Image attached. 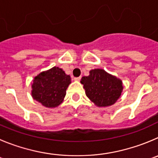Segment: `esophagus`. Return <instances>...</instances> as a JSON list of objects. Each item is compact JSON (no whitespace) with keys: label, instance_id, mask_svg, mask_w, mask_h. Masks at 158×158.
<instances>
[{"label":"esophagus","instance_id":"obj_1","mask_svg":"<svg viewBox=\"0 0 158 158\" xmlns=\"http://www.w3.org/2000/svg\"><path fill=\"white\" fill-rule=\"evenodd\" d=\"M74 79L76 81H79L81 79V76H79V77H76V78H74Z\"/></svg>","mask_w":158,"mask_h":158}]
</instances>
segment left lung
Segmentation results:
<instances>
[{"label":"left lung","instance_id":"obj_1","mask_svg":"<svg viewBox=\"0 0 158 158\" xmlns=\"http://www.w3.org/2000/svg\"><path fill=\"white\" fill-rule=\"evenodd\" d=\"M86 95L99 107H107L116 102L122 94V82L103 69H94L89 76L81 79Z\"/></svg>","mask_w":158,"mask_h":158}]
</instances>
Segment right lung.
<instances>
[{
	"mask_svg": "<svg viewBox=\"0 0 158 158\" xmlns=\"http://www.w3.org/2000/svg\"><path fill=\"white\" fill-rule=\"evenodd\" d=\"M70 83V76L66 75L61 69L54 67L34 78L32 96L45 107H57L63 101Z\"/></svg>",
	"mask_w": 158,
	"mask_h": 158,
	"instance_id": "add662e5",
	"label": "right lung"
}]
</instances>
